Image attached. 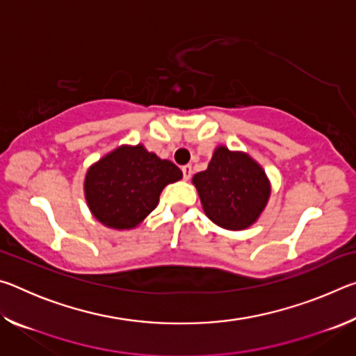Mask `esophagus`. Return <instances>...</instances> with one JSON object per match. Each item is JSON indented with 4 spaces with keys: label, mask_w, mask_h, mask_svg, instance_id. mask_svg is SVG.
Here are the masks:
<instances>
[{
    "label": "esophagus",
    "mask_w": 356,
    "mask_h": 356,
    "mask_svg": "<svg viewBox=\"0 0 356 356\" xmlns=\"http://www.w3.org/2000/svg\"><path fill=\"white\" fill-rule=\"evenodd\" d=\"M182 172H184V179L188 180L191 177V165L182 166Z\"/></svg>",
    "instance_id": "esophagus-1"
}]
</instances>
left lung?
Wrapping results in <instances>:
<instances>
[{
  "instance_id": "left-lung-1",
  "label": "left lung",
  "mask_w": 356,
  "mask_h": 356,
  "mask_svg": "<svg viewBox=\"0 0 356 356\" xmlns=\"http://www.w3.org/2000/svg\"><path fill=\"white\" fill-rule=\"evenodd\" d=\"M206 215L231 231L254 225L267 206L270 180L262 166L245 152L215 149L206 171L193 176Z\"/></svg>"
}]
</instances>
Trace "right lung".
<instances>
[{
    "label": "right lung",
    "mask_w": 356,
    "mask_h": 356,
    "mask_svg": "<svg viewBox=\"0 0 356 356\" xmlns=\"http://www.w3.org/2000/svg\"><path fill=\"white\" fill-rule=\"evenodd\" d=\"M182 179L170 160L147 152L143 144L120 146L94 163L84 179L92 215L111 229H134L156 207L168 184Z\"/></svg>",
    "instance_id": "1"
}]
</instances>
